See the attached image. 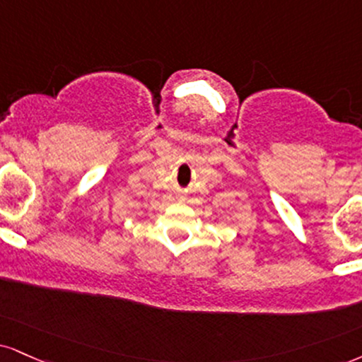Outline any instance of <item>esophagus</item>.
Masks as SVG:
<instances>
[{"mask_svg":"<svg viewBox=\"0 0 362 362\" xmlns=\"http://www.w3.org/2000/svg\"><path fill=\"white\" fill-rule=\"evenodd\" d=\"M178 199H180V200H184V197H178Z\"/></svg>","mask_w":362,"mask_h":362,"instance_id":"1","label":"esophagus"}]
</instances>
